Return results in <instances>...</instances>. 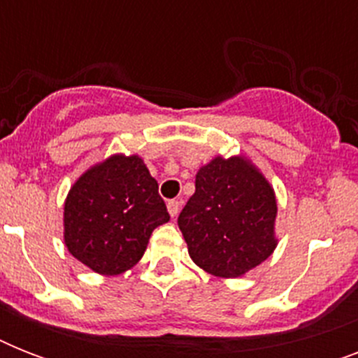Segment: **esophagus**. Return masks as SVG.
<instances>
[{
    "label": "esophagus",
    "instance_id": "1",
    "mask_svg": "<svg viewBox=\"0 0 358 358\" xmlns=\"http://www.w3.org/2000/svg\"><path fill=\"white\" fill-rule=\"evenodd\" d=\"M180 206H182V202L180 201H169L167 202V210L171 213V217H176L180 213Z\"/></svg>",
    "mask_w": 358,
    "mask_h": 358
}]
</instances>
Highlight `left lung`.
Segmentation results:
<instances>
[{"label": "left lung", "instance_id": "obj_1", "mask_svg": "<svg viewBox=\"0 0 358 358\" xmlns=\"http://www.w3.org/2000/svg\"><path fill=\"white\" fill-rule=\"evenodd\" d=\"M275 219V191L256 165L245 156H217L199 169L178 227L196 266L236 278L273 255Z\"/></svg>", "mask_w": 358, "mask_h": 358}]
</instances>
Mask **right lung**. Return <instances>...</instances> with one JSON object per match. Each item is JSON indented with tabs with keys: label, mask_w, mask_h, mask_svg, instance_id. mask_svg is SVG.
<instances>
[{
	"label": "right lung",
	"mask_w": 358,
	"mask_h": 358,
	"mask_svg": "<svg viewBox=\"0 0 358 358\" xmlns=\"http://www.w3.org/2000/svg\"><path fill=\"white\" fill-rule=\"evenodd\" d=\"M169 212L137 154H113L76 180L64 201V245L100 275H120L143 258Z\"/></svg>",
	"instance_id": "obj_1"
}]
</instances>
